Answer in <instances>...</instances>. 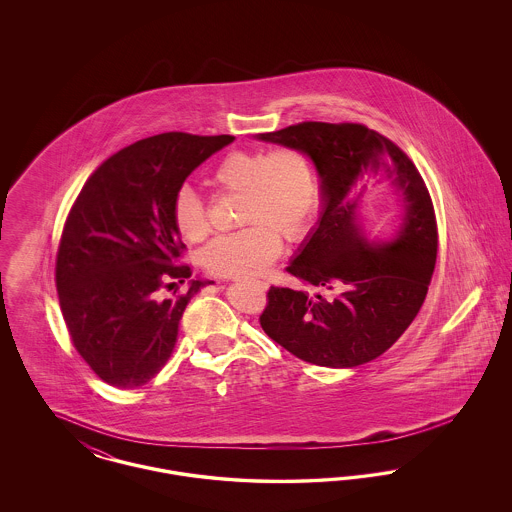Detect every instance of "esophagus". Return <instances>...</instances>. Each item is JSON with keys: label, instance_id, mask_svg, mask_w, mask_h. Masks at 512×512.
Returning a JSON list of instances; mask_svg holds the SVG:
<instances>
[{"label": "esophagus", "instance_id": "esophagus-1", "mask_svg": "<svg viewBox=\"0 0 512 512\" xmlns=\"http://www.w3.org/2000/svg\"><path fill=\"white\" fill-rule=\"evenodd\" d=\"M255 284H257V286H259V288H261V290H267V288H268L267 282H263V280H257V282H255Z\"/></svg>", "mask_w": 512, "mask_h": 512}]
</instances>
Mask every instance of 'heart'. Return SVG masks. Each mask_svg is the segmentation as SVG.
<instances>
[{
    "label": "heart",
    "instance_id": "b5f03b06",
    "mask_svg": "<svg viewBox=\"0 0 512 512\" xmlns=\"http://www.w3.org/2000/svg\"><path fill=\"white\" fill-rule=\"evenodd\" d=\"M213 178L228 192H242L240 222L249 224L205 245L201 263L211 274L230 278L261 274L280 253L277 234L297 240L317 211V171L311 159L295 147L270 153L232 151L220 161ZM171 213L182 238L199 242L207 236V207L194 188L176 190Z\"/></svg>",
    "mask_w": 512,
    "mask_h": 512
}]
</instances>
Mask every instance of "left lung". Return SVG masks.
I'll list each match as a JSON object with an SVG mask.
<instances>
[{
  "instance_id": "1",
  "label": "left lung",
  "mask_w": 512,
  "mask_h": 512,
  "mask_svg": "<svg viewBox=\"0 0 512 512\" xmlns=\"http://www.w3.org/2000/svg\"><path fill=\"white\" fill-rule=\"evenodd\" d=\"M257 138L307 153L324 201L286 267L301 288L270 286L261 328L305 363L365 365L401 338L426 299L438 257L428 188L407 153L365 124L299 122ZM384 177L402 201V222L390 243H370L358 211L367 186Z\"/></svg>"
}]
</instances>
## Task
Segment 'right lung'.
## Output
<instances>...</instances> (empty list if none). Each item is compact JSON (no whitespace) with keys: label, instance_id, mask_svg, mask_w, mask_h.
Here are the masks:
<instances>
[{"label":"right lung","instance_id":"right-lung-1","mask_svg":"<svg viewBox=\"0 0 512 512\" xmlns=\"http://www.w3.org/2000/svg\"><path fill=\"white\" fill-rule=\"evenodd\" d=\"M234 136L167 132L124 147L86 180L65 222L55 263L59 305L78 355L119 390L147 384L171 357L188 301L209 280L161 297L192 276L178 265L172 197Z\"/></svg>","mask_w":512,"mask_h":512}]
</instances>
